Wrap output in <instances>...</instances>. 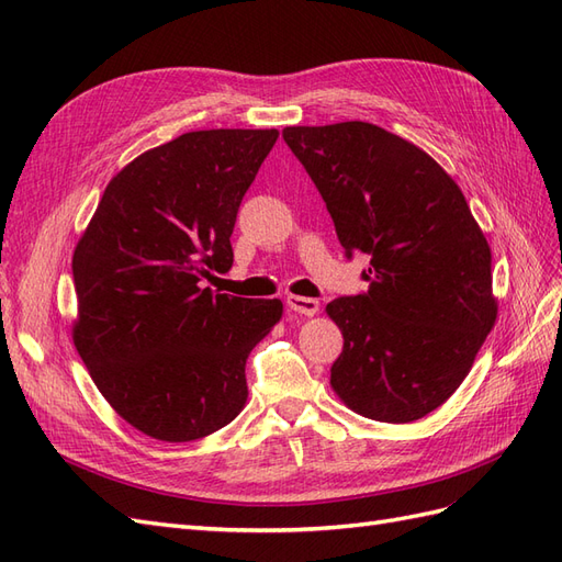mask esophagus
I'll return each instance as SVG.
<instances>
[{"instance_id": "1", "label": "esophagus", "mask_w": 562, "mask_h": 562, "mask_svg": "<svg viewBox=\"0 0 562 562\" xmlns=\"http://www.w3.org/2000/svg\"><path fill=\"white\" fill-rule=\"evenodd\" d=\"M286 306H290L294 313H301V315H315L321 308V304L315 299H308V296H296V294H290L286 296Z\"/></svg>"}]
</instances>
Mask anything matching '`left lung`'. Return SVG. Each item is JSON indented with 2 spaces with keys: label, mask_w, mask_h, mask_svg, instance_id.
Masks as SVG:
<instances>
[{
  "label": "left lung",
  "mask_w": 562,
  "mask_h": 562,
  "mask_svg": "<svg viewBox=\"0 0 562 562\" xmlns=\"http://www.w3.org/2000/svg\"><path fill=\"white\" fill-rule=\"evenodd\" d=\"M282 137L344 251L370 256L368 292L325 308L344 335L329 384L363 418L420 420L468 378L496 323L488 241L456 180L413 142L363 121Z\"/></svg>",
  "instance_id": "8db88e82"
}]
</instances>
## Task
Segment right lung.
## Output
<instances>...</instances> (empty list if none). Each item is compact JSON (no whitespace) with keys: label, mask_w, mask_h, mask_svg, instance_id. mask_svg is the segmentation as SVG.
<instances>
[{"label":"right lung","mask_w":562,"mask_h":562,"mask_svg":"<svg viewBox=\"0 0 562 562\" xmlns=\"http://www.w3.org/2000/svg\"><path fill=\"white\" fill-rule=\"evenodd\" d=\"M278 131L184 133L111 178L74 251V344L121 418L158 441L209 437L247 404L244 366L280 299L213 294Z\"/></svg>","instance_id":"right-lung-1"}]
</instances>
